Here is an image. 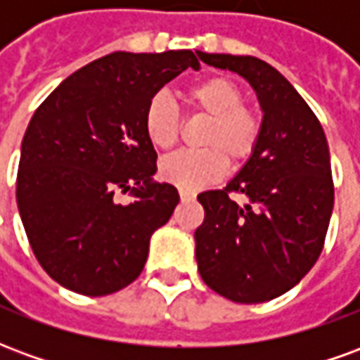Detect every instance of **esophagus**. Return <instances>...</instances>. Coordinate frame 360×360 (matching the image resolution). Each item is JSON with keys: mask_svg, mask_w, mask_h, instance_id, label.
I'll return each instance as SVG.
<instances>
[{"mask_svg": "<svg viewBox=\"0 0 360 360\" xmlns=\"http://www.w3.org/2000/svg\"><path fill=\"white\" fill-rule=\"evenodd\" d=\"M179 196L183 202H187V200H195V193H191V191H183V188H181Z\"/></svg>", "mask_w": 360, "mask_h": 360, "instance_id": "esophagus-1", "label": "esophagus"}]
</instances>
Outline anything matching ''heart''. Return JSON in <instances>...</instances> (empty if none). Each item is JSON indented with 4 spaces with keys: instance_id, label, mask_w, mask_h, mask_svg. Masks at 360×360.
I'll use <instances>...</instances> for the list:
<instances>
[{
    "instance_id": "heart-1",
    "label": "heart",
    "mask_w": 360,
    "mask_h": 360,
    "mask_svg": "<svg viewBox=\"0 0 360 360\" xmlns=\"http://www.w3.org/2000/svg\"><path fill=\"white\" fill-rule=\"evenodd\" d=\"M187 110L206 119L196 136L202 150L177 154L160 164V177L183 191H196L218 181L227 164L239 169L257 154L264 121L252 103L245 102L243 89L227 77H208L183 92ZM142 131L150 146L162 152L179 142L181 121L164 96L150 98L142 113Z\"/></svg>"
}]
</instances>
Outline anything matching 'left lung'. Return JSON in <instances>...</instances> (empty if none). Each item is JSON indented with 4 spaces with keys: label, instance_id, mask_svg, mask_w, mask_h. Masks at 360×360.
<instances>
[{
    "label": "left lung",
    "instance_id": "left-lung-1",
    "mask_svg": "<svg viewBox=\"0 0 360 360\" xmlns=\"http://www.w3.org/2000/svg\"><path fill=\"white\" fill-rule=\"evenodd\" d=\"M200 59L250 82L264 111V133L257 154L226 187L198 195V271L229 301H271L297 285L324 249L333 210L328 141L309 103L266 61L229 53ZM237 194L245 205L234 200Z\"/></svg>",
    "mask_w": 360,
    "mask_h": 360
}]
</instances>
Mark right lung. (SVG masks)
I'll list each match as a JSON object with an SVG mask.
<instances>
[{
    "mask_svg": "<svg viewBox=\"0 0 360 360\" xmlns=\"http://www.w3.org/2000/svg\"><path fill=\"white\" fill-rule=\"evenodd\" d=\"M196 56L115 51L67 77L34 111L17 206L36 260L59 285L103 297L141 276L150 235L179 204L177 188L152 181L158 154L142 113L165 82L198 71ZM127 190L137 198L121 207L115 193Z\"/></svg>",
    "mask_w": 360,
    "mask_h": 360,
    "instance_id": "add662e5",
    "label": "right lung"
}]
</instances>
